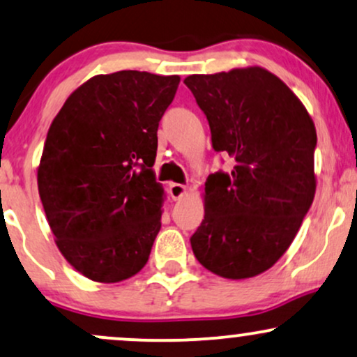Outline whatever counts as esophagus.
<instances>
[{"label": "esophagus", "mask_w": 357, "mask_h": 357, "mask_svg": "<svg viewBox=\"0 0 357 357\" xmlns=\"http://www.w3.org/2000/svg\"><path fill=\"white\" fill-rule=\"evenodd\" d=\"M184 195H186V186H184V184H178V183L171 184L169 196L173 197V199H181Z\"/></svg>", "instance_id": "34e87169"}]
</instances>
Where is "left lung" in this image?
<instances>
[{
    "label": "left lung",
    "instance_id": "1",
    "mask_svg": "<svg viewBox=\"0 0 357 357\" xmlns=\"http://www.w3.org/2000/svg\"><path fill=\"white\" fill-rule=\"evenodd\" d=\"M184 84L206 114L214 151L236 162L204 184L192 252L218 276H257L291 246L314 199V123L263 68L192 75Z\"/></svg>",
    "mask_w": 357,
    "mask_h": 357
}]
</instances>
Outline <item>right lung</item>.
<instances>
[{"label":"right lung","mask_w":357,"mask_h":357,"mask_svg":"<svg viewBox=\"0 0 357 357\" xmlns=\"http://www.w3.org/2000/svg\"><path fill=\"white\" fill-rule=\"evenodd\" d=\"M178 84L146 71L94 76L51 123L38 190L59 251L91 281H123L148 263L161 229L158 126Z\"/></svg>","instance_id":"obj_1"}]
</instances>
